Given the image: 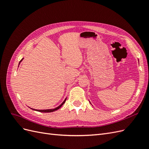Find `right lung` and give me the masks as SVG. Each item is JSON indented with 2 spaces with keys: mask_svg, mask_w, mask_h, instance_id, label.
<instances>
[{
  "mask_svg": "<svg viewBox=\"0 0 149 149\" xmlns=\"http://www.w3.org/2000/svg\"><path fill=\"white\" fill-rule=\"evenodd\" d=\"M22 60H20V61H22ZM66 99H65V100L62 102V104H60L59 106L58 107H56L55 109H45V110H37V109H33V110H35V111H39V112H53V111H56V110H58V109H60V108L64 104V103L65 102V101H66Z\"/></svg>",
  "mask_w": 149,
  "mask_h": 149,
  "instance_id": "1",
  "label": "right lung"
}]
</instances>
